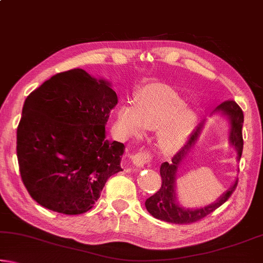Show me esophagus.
Returning a JSON list of instances; mask_svg holds the SVG:
<instances>
[{
    "instance_id": "obj_1",
    "label": "esophagus",
    "mask_w": 263,
    "mask_h": 263,
    "mask_svg": "<svg viewBox=\"0 0 263 263\" xmlns=\"http://www.w3.org/2000/svg\"><path fill=\"white\" fill-rule=\"evenodd\" d=\"M152 157H151V154L148 152H139L137 154H133L131 157V162L135 164L137 168H141L144 167L145 164H147Z\"/></svg>"
}]
</instances>
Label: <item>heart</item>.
<instances>
[{
	"mask_svg": "<svg viewBox=\"0 0 263 263\" xmlns=\"http://www.w3.org/2000/svg\"><path fill=\"white\" fill-rule=\"evenodd\" d=\"M196 116L172 89L146 88L137 96V105L126 102L118 108L117 127L126 138H141L146 130L158 131L159 147L173 155L183 147L195 126Z\"/></svg>",
	"mask_w": 263,
	"mask_h": 263,
	"instance_id": "heart-1",
	"label": "heart"
}]
</instances>
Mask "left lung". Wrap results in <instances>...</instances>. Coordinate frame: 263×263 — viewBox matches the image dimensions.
Segmentation results:
<instances>
[{
	"mask_svg": "<svg viewBox=\"0 0 263 263\" xmlns=\"http://www.w3.org/2000/svg\"><path fill=\"white\" fill-rule=\"evenodd\" d=\"M212 114H219L228 119L230 131H229V142L230 145L237 152V160L239 161L242 154L243 140H242V124H243V114L240 106L234 101H226L212 111ZM205 121H203L199 125L195 128V131L191 133L190 138L186 141V144L181 148V151L176 153L174 158L172 159V162H163L160 167V174H161L162 184L160 189L153 196L146 199L145 206L147 211L154 218L159 220H163L173 224H189L202 219L208 215H210L216 209L228 201L231 194L233 193L235 186H237L238 179L233 182V184L220 195V197L216 199L209 205L189 209L182 206L179 199H177L176 193V176L179 168L184 160L188 157L189 153L193 151L195 145L197 144L201 136L202 130L204 127Z\"/></svg>",
	"mask_w": 263,
	"mask_h": 263,
	"instance_id": "1",
	"label": "left lung"
}]
</instances>
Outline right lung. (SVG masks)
<instances>
[{
    "label": "right lung",
    "mask_w": 263,
    "mask_h": 263,
    "mask_svg": "<svg viewBox=\"0 0 263 263\" xmlns=\"http://www.w3.org/2000/svg\"><path fill=\"white\" fill-rule=\"evenodd\" d=\"M118 97L81 68L59 73L26 97L17 127V159L31 197L48 210L80 215L94 206L125 146L105 138Z\"/></svg>",
    "instance_id": "1"
}]
</instances>
